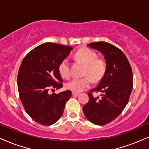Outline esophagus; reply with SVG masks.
<instances>
[{
    "label": "esophagus",
    "instance_id": "obj_1",
    "mask_svg": "<svg viewBox=\"0 0 149 149\" xmlns=\"http://www.w3.org/2000/svg\"><path fill=\"white\" fill-rule=\"evenodd\" d=\"M72 95H73V96H79V95H80V93H74V92H73V93H72Z\"/></svg>",
    "mask_w": 149,
    "mask_h": 149
}]
</instances>
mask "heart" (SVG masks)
I'll use <instances>...</instances> for the list:
<instances>
[{
	"instance_id": "heart-1",
	"label": "heart",
	"mask_w": 149,
	"mask_h": 149,
	"mask_svg": "<svg viewBox=\"0 0 149 149\" xmlns=\"http://www.w3.org/2000/svg\"><path fill=\"white\" fill-rule=\"evenodd\" d=\"M76 59L83 63L84 68L83 78L72 79L66 84V88L73 92L79 93L88 88L91 84V79L95 81L100 80L106 71V64L104 60L97 58V54L88 48H82L75 54ZM59 74L64 79L70 76V63L67 58L61 61L58 68Z\"/></svg>"
}]
</instances>
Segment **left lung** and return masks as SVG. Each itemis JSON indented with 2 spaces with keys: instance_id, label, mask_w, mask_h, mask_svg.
<instances>
[{
  "instance_id": "1",
  "label": "left lung",
  "mask_w": 149,
  "mask_h": 149,
  "mask_svg": "<svg viewBox=\"0 0 149 149\" xmlns=\"http://www.w3.org/2000/svg\"><path fill=\"white\" fill-rule=\"evenodd\" d=\"M88 46L102 53L106 68L98 86L90 91L89 102L83 111L91 123L105 125L116 119L128 104L133 89V72L126 55L117 47L103 41ZM93 91H100L101 97H93Z\"/></svg>"
}]
</instances>
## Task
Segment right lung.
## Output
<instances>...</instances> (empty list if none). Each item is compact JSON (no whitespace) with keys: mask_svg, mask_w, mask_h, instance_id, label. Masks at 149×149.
<instances>
[{"mask_svg":"<svg viewBox=\"0 0 149 149\" xmlns=\"http://www.w3.org/2000/svg\"><path fill=\"white\" fill-rule=\"evenodd\" d=\"M72 49L57 43H43L30 51L22 61L17 77L20 99L26 113L38 124L49 126L56 123L70 98V91L58 94H49L48 91L63 87L58 65Z\"/></svg>","mask_w":149,"mask_h":149,"instance_id":"add662e5","label":"right lung"}]
</instances>
